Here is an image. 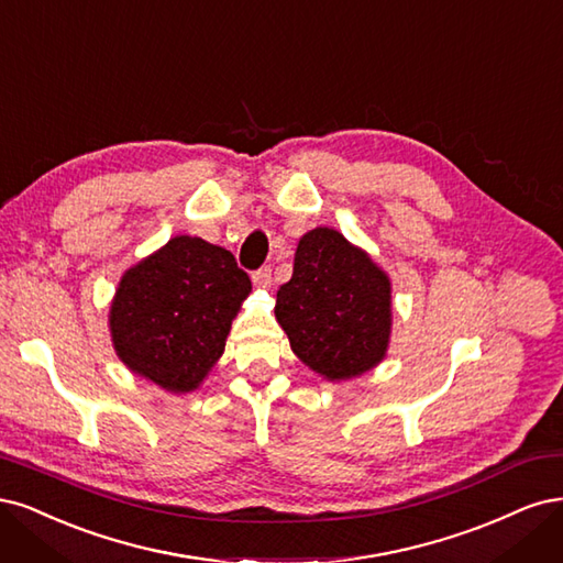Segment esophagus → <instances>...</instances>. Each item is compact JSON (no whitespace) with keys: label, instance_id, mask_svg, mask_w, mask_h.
Here are the masks:
<instances>
[{"label":"esophagus","instance_id":"34e87169","mask_svg":"<svg viewBox=\"0 0 563 563\" xmlns=\"http://www.w3.org/2000/svg\"><path fill=\"white\" fill-rule=\"evenodd\" d=\"M252 283H255L257 287H271V283H274V276H271V266H262L260 271H255V274H252Z\"/></svg>","mask_w":563,"mask_h":563}]
</instances>
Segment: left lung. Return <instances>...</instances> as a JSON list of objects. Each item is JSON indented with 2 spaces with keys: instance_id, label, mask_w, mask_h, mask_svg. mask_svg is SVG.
Returning <instances> with one entry per match:
<instances>
[{
  "instance_id": "8db88e82",
  "label": "left lung",
  "mask_w": 563,
  "mask_h": 563,
  "mask_svg": "<svg viewBox=\"0 0 563 563\" xmlns=\"http://www.w3.org/2000/svg\"><path fill=\"white\" fill-rule=\"evenodd\" d=\"M276 320L303 365L330 380L365 374L386 357L390 280L336 229L301 235L292 278L276 295Z\"/></svg>"
}]
</instances>
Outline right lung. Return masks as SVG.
I'll return each instance as SVG.
<instances>
[{"mask_svg": "<svg viewBox=\"0 0 563 563\" xmlns=\"http://www.w3.org/2000/svg\"><path fill=\"white\" fill-rule=\"evenodd\" d=\"M252 283L224 247L175 235L125 271L110 308L119 360L168 393L201 386Z\"/></svg>", "mask_w": 563, "mask_h": 563, "instance_id": "right-lung-1", "label": "right lung"}]
</instances>
